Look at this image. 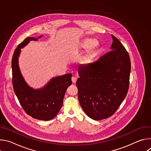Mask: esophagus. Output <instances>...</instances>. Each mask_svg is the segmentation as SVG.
Here are the masks:
<instances>
[{
    "instance_id": "esophagus-1",
    "label": "esophagus",
    "mask_w": 151,
    "mask_h": 151,
    "mask_svg": "<svg viewBox=\"0 0 151 151\" xmlns=\"http://www.w3.org/2000/svg\"><path fill=\"white\" fill-rule=\"evenodd\" d=\"M76 81H77V78H76V77L73 76V77L72 78V82H73V83H75L76 82Z\"/></svg>"
}]
</instances>
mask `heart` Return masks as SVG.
<instances>
[{"label": "heart", "instance_id": "b5f03b06", "mask_svg": "<svg viewBox=\"0 0 151 151\" xmlns=\"http://www.w3.org/2000/svg\"><path fill=\"white\" fill-rule=\"evenodd\" d=\"M87 48L88 49L81 61V63L84 66L89 65L96 56L97 49L96 41H92L91 39H86L81 43L79 46L80 50H85Z\"/></svg>", "mask_w": 151, "mask_h": 151}]
</instances>
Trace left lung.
Segmentation results:
<instances>
[{"mask_svg":"<svg viewBox=\"0 0 151 151\" xmlns=\"http://www.w3.org/2000/svg\"><path fill=\"white\" fill-rule=\"evenodd\" d=\"M111 51L78 69V99L82 109L94 120L111 116L125 98L131 71L128 52L111 35Z\"/></svg>","mask_w":151,"mask_h":151,"instance_id":"8db88e82","label":"left lung"}]
</instances>
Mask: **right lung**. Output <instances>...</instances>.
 Returning a JSON list of instances; mask_svg holds the SVG:
<instances>
[{"instance_id":"obj_1","label":"right lung","mask_w":151,"mask_h":151,"mask_svg":"<svg viewBox=\"0 0 151 151\" xmlns=\"http://www.w3.org/2000/svg\"><path fill=\"white\" fill-rule=\"evenodd\" d=\"M42 37H27L15 49L12 59V84L14 92L26 114L37 119L48 121L53 119L60 111L66 91L72 85V74L52 78L39 89H34L26 83L18 65L21 49L30 41H36Z\"/></svg>"}]
</instances>
